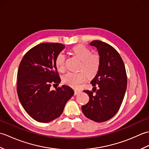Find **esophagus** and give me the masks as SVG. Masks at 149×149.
Masks as SVG:
<instances>
[{"label":"esophagus","instance_id":"1","mask_svg":"<svg viewBox=\"0 0 149 149\" xmlns=\"http://www.w3.org/2000/svg\"><path fill=\"white\" fill-rule=\"evenodd\" d=\"M80 92H81V90H74V93H75V95L79 93Z\"/></svg>","mask_w":149,"mask_h":149}]
</instances>
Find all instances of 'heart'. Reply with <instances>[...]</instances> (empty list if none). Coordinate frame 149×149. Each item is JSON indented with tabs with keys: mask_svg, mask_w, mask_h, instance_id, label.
<instances>
[{
	"mask_svg": "<svg viewBox=\"0 0 149 149\" xmlns=\"http://www.w3.org/2000/svg\"><path fill=\"white\" fill-rule=\"evenodd\" d=\"M73 55L81 60L77 72H68L63 77V83L74 88H78L81 83L88 78H93L99 72L100 67V58L98 54H92L90 49L83 44H79L70 50ZM65 56L59 53L55 60V65L58 70L63 72L65 69Z\"/></svg>",
	"mask_w": 149,
	"mask_h": 149,
	"instance_id": "obj_1",
	"label": "heart"
}]
</instances>
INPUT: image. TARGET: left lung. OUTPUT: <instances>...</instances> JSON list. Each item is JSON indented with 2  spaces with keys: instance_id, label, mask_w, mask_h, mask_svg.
<instances>
[{
  "instance_id": "8db88e82",
  "label": "left lung",
  "mask_w": 149,
  "mask_h": 149,
  "mask_svg": "<svg viewBox=\"0 0 149 149\" xmlns=\"http://www.w3.org/2000/svg\"><path fill=\"white\" fill-rule=\"evenodd\" d=\"M90 45L97 48L101 63L99 72L91 81L94 86L92 91H84L90 97L89 102L81 108L88 118L103 122L111 118L120 109L127 89V74L122 58L112 46L99 40Z\"/></svg>"
}]
</instances>
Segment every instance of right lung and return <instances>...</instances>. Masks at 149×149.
<instances>
[{"mask_svg": "<svg viewBox=\"0 0 149 149\" xmlns=\"http://www.w3.org/2000/svg\"><path fill=\"white\" fill-rule=\"evenodd\" d=\"M65 47L62 43H40L24 55L19 65V100L28 115L39 122H49L58 118L74 94L72 88L66 85L50 90L52 84L61 82L55 60Z\"/></svg>", "mask_w": 149, "mask_h": 149, "instance_id": "right-lung-1", "label": "right lung"}]
</instances>
